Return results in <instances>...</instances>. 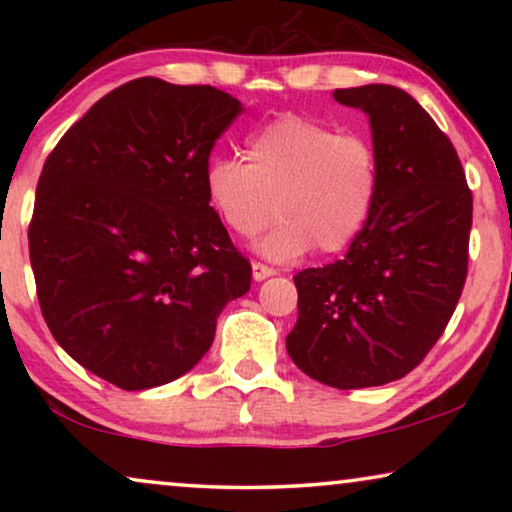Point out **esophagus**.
I'll list each match as a JSON object with an SVG mask.
<instances>
[{
  "instance_id": "34e87169",
  "label": "esophagus",
  "mask_w": 512,
  "mask_h": 512,
  "mask_svg": "<svg viewBox=\"0 0 512 512\" xmlns=\"http://www.w3.org/2000/svg\"><path fill=\"white\" fill-rule=\"evenodd\" d=\"M275 272H277L275 268H268V265H263V263H251V275H254L256 282H263V279L272 277Z\"/></svg>"
}]
</instances>
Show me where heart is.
<instances>
[{
    "mask_svg": "<svg viewBox=\"0 0 512 512\" xmlns=\"http://www.w3.org/2000/svg\"><path fill=\"white\" fill-rule=\"evenodd\" d=\"M202 191L216 219L240 240L279 216L256 249L284 263L314 247L324 254L347 249L373 214L380 167L366 137L286 114L247 139V163L209 158Z\"/></svg>",
    "mask_w": 512,
    "mask_h": 512,
    "instance_id": "obj_1",
    "label": "heart"
}]
</instances>
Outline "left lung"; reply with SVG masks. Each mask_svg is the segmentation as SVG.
Wrapping results in <instances>:
<instances>
[{
    "label": "left lung",
    "mask_w": 512,
    "mask_h": 512,
    "mask_svg": "<svg viewBox=\"0 0 512 512\" xmlns=\"http://www.w3.org/2000/svg\"><path fill=\"white\" fill-rule=\"evenodd\" d=\"M333 100L368 116L380 191L345 258L293 277L286 352L328 387H380L429 354L459 303L473 195L452 142L405 90L368 83Z\"/></svg>",
    "instance_id": "left-lung-1"
}]
</instances>
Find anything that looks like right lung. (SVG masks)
<instances>
[{
  "instance_id": "add662e5",
  "label": "right lung",
  "mask_w": 512,
  "mask_h": 512,
  "mask_svg": "<svg viewBox=\"0 0 512 512\" xmlns=\"http://www.w3.org/2000/svg\"><path fill=\"white\" fill-rule=\"evenodd\" d=\"M244 111L212 86L135 79L65 132L41 170L30 261L48 328L125 391L186 375L251 286L202 172Z\"/></svg>"
}]
</instances>
